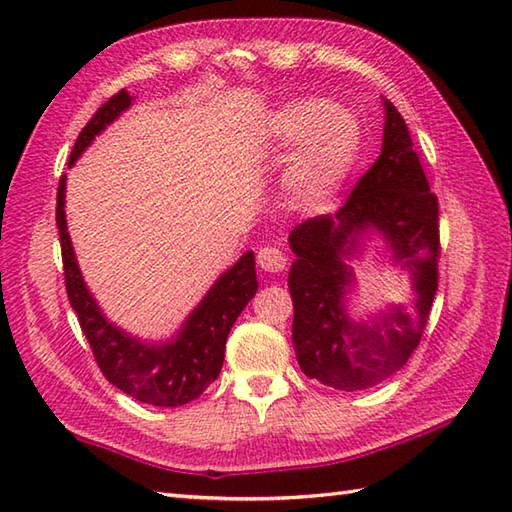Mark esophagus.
Returning a JSON list of instances; mask_svg holds the SVG:
<instances>
[{
	"label": "esophagus",
	"mask_w": 512,
	"mask_h": 512,
	"mask_svg": "<svg viewBox=\"0 0 512 512\" xmlns=\"http://www.w3.org/2000/svg\"><path fill=\"white\" fill-rule=\"evenodd\" d=\"M286 264L288 259L279 248L264 246L257 250V266L266 270V273H281V270H286Z\"/></svg>",
	"instance_id": "1"
}]
</instances>
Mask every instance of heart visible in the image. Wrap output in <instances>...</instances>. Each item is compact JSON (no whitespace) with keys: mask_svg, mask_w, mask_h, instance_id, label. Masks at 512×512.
I'll return each instance as SVG.
<instances>
[{"mask_svg":"<svg viewBox=\"0 0 512 512\" xmlns=\"http://www.w3.org/2000/svg\"><path fill=\"white\" fill-rule=\"evenodd\" d=\"M279 147L299 145L288 169V189L303 204L321 202L339 187L358 151L354 118L325 101L306 99L286 105L273 127Z\"/></svg>","mask_w":512,"mask_h":512,"instance_id":"heart-1","label":"heart"}]
</instances>
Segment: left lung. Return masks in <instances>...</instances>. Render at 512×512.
Returning a JSON list of instances; mask_svg holds the SVG:
<instances>
[{"instance_id":"left-lung-1","label":"left lung","mask_w":512,"mask_h":512,"mask_svg":"<svg viewBox=\"0 0 512 512\" xmlns=\"http://www.w3.org/2000/svg\"><path fill=\"white\" fill-rule=\"evenodd\" d=\"M438 213L405 118L385 99L378 160L339 213L301 222L288 237L297 255L288 275L292 341L303 374L334 389L358 391L383 383L409 361L438 290ZM367 227L383 232L397 261L410 268L417 301L411 309L395 307L358 324L344 312V292L353 283L344 259Z\"/></svg>"}]
</instances>
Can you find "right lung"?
Here are the masks:
<instances>
[{"instance_id": "add662e5", "label": "right lung", "mask_w": 512, "mask_h": 512, "mask_svg": "<svg viewBox=\"0 0 512 512\" xmlns=\"http://www.w3.org/2000/svg\"><path fill=\"white\" fill-rule=\"evenodd\" d=\"M129 105H132V96L121 90L96 110L76 138L68 167L74 165V160L92 143L94 136L101 134L105 125H110ZM63 204L65 176H61L57 189V226L65 290L103 376L127 396L156 407H180L202 396V391L220 376L228 332L239 312L257 292L255 255L246 253L215 281L200 306L182 325V332L176 339L158 345L143 343L107 321L90 290L85 288L79 264L74 259L68 226H65Z\"/></svg>"}]
</instances>
